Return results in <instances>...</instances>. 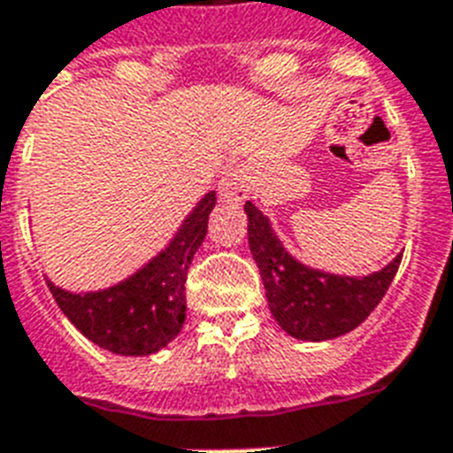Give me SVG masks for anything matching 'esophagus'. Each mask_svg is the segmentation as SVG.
Wrapping results in <instances>:
<instances>
[{"mask_svg": "<svg viewBox=\"0 0 453 453\" xmlns=\"http://www.w3.org/2000/svg\"><path fill=\"white\" fill-rule=\"evenodd\" d=\"M219 193H220V200L226 202H242L249 193V174H246L244 167H230L223 172L220 176V183H219Z\"/></svg>", "mask_w": 453, "mask_h": 453, "instance_id": "34e87169", "label": "esophagus"}]
</instances>
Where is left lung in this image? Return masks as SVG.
Segmentation results:
<instances>
[{"instance_id": "8db88e82", "label": "left lung", "mask_w": 453, "mask_h": 453, "mask_svg": "<svg viewBox=\"0 0 453 453\" xmlns=\"http://www.w3.org/2000/svg\"><path fill=\"white\" fill-rule=\"evenodd\" d=\"M249 246L263 277L265 296L281 330L296 340L323 342L351 333L381 303L403 256L367 277H342L307 267L279 242L267 216L246 202Z\"/></svg>"}]
</instances>
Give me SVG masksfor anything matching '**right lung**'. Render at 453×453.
<instances>
[{
    "label": "right lung",
    "instance_id": "obj_1",
    "mask_svg": "<svg viewBox=\"0 0 453 453\" xmlns=\"http://www.w3.org/2000/svg\"><path fill=\"white\" fill-rule=\"evenodd\" d=\"M216 193H207L167 249L132 277L104 290L69 293L48 281L55 303L97 347L119 356H149L167 347L186 321V279L207 234Z\"/></svg>",
    "mask_w": 453,
    "mask_h": 453
}]
</instances>
